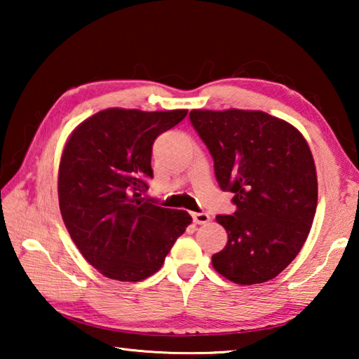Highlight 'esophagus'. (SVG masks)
<instances>
[{
  "instance_id": "1",
  "label": "esophagus",
  "mask_w": 359,
  "mask_h": 359,
  "mask_svg": "<svg viewBox=\"0 0 359 359\" xmlns=\"http://www.w3.org/2000/svg\"><path fill=\"white\" fill-rule=\"evenodd\" d=\"M193 222L196 224H208L210 222V217H209V214L199 212V214H193Z\"/></svg>"
}]
</instances>
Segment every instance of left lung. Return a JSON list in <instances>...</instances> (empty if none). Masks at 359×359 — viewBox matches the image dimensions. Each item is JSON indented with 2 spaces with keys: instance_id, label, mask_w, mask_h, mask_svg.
Listing matches in <instances>:
<instances>
[{
  "instance_id": "8db88e82",
  "label": "left lung",
  "mask_w": 359,
  "mask_h": 359,
  "mask_svg": "<svg viewBox=\"0 0 359 359\" xmlns=\"http://www.w3.org/2000/svg\"><path fill=\"white\" fill-rule=\"evenodd\" d=\"M190 120L214 158L218 185L234 193V214L215 218L228 242L212 266L238 285L271 280L301 252L317 210V168L306 137L263 111L193 109Z\"/></svg>"
}]
</instances>
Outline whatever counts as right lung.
Returning a JSON list of instances; mask_svg holds the SVG:
<instances>
[{
    "label": "right lung",
    "instance_id": "obj_1",
    "mask_svg": "<svg viewBox=\"0 0 359 359\" xmlns=\"http://www.w3.org/2000/svg\"><path fill=\"white\" fill-rule=\"evenodd\" d=\"M187 114L109 107L79 123L65 144L60 212L82 257L107 278L141 282L154 276L191 223L187 210L158 208L139 193L154 177L155 139Z\"/></svg>",
    "mask_w": 359,
    "mask_h": 359
}]
</instances>
